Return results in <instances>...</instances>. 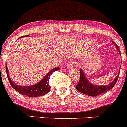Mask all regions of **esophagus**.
I'll use <instances>...</instances> for the list:
<instances>
[{"instance_id": "34e87169", "label": "esophagus", "mask_w": 127, "mask_h": 127, "mask_svg": "<svg viewBox=\"0 0 127 127\" xmlns=\"http://www.w3.org/2000/svg\"><path fill=\"white\" fill-rule=\"evenodd\" d=\"M74 65V61H69L66 64V67L67 68H73V65Z\"/></svg>"}]
</instances>
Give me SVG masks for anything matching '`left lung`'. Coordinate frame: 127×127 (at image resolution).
Wrapping results in <instances>:
<instances>
[{
	"label": "left lung",
	"instance_id": "1",
	"mask_svg": "<svg viewBox=\"0 0 127 127\" xmlns=\"http://www.w3.org/2000/svg\"><path fill=\"white\" fill-rule=\"evenodd\" d=\"M114 43V42H113ZM116 47L117 48V50L119 51V48L118 45L116 44ZM80 78H79V83H78L76 86V89L78 90L79 92L83 93L84 94H86V95H89V96H98L99 95H101V94H103V93H105L108 92L109 90L111 89L112 87L114 86V85L116 84V83H117V79H118V77L119 76V73H118L117 76H116V79H114V81L112 82L111 83H110L109 84L106 85V86H95V85H93L91 83H89V81H88V79L86 78L85 76L84 73L81 69H80Z\"/></svg>",
	"mask_w": 127,
	"mask_h": 127
}]
</instances>
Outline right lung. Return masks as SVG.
<instances>
[{"label":"right lung","mask_w":127,"mask_h":127,"mask_svg":"<svg viewBox=\"0 0 127 127\" xmlns=\"http://www.w3.org/2000/svg\"><path fill=\"white\" fill-rule=\"evenodd\" d=\"M28 35H24V36H21L24 37V36H27ZM59 68L57 67L52 70L51 71H49L46 74L45 77L41 81L37 83L36 84L33 85L31 86H18V85L14 83H13L12 81L10 78L9 76V73L8 71L7 66L6 65V74H7L8 79L9 82H10V84H11V87L15 89L16 91H18V92L20 93L21 94L23 95H26V96H29V97H36V96H42V95H45L47 93H48L50 91V86L49 85V79L50 76L53 74V72L55 71L59 70Z\"/></svg>","instance_id":"right-lung-1"}]
</instances>
